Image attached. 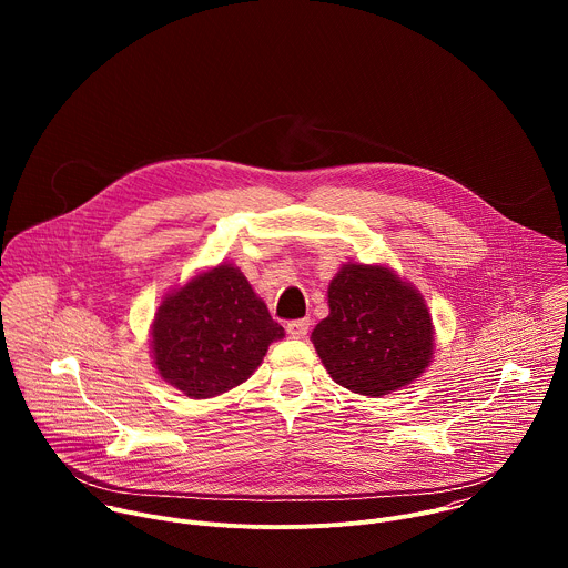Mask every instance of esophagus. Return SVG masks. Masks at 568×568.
Returning <instances> with one entry per match:
<instances>
[{
	"mask_svg": "<svg viewBox=\"0 0 568 568\" xmlns=\"http://www.w3.org/2000/svg\"><path fill=\"white\" fill-rule=\"evenodd\" d=\"M310 318H294L287 323V335L294 339H303L310 333Z\"/></svg>",
	"mask_w": 568,
	"mask_h": 568,
	"instance_id": "1",
	"label": "esophagus"
}]
</instances>
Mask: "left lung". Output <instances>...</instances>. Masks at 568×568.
<instances>
[{
  "mask_svg": "<svg viewBox=\"0 0 568 568\" xmlns=\"http://www.w3.org/2000/svg\"><path fill=\"white\" fill-rule=\"evenodd\" d=\"M328 305L312 344L344 388L382 397L429 366L434 326L425 298L390 270L344 265L331 281Z\"/></svg>",
  "mask_w": 568,
  "mask_h": 568,
  "instance_id": "8db88e82",
  "label": "left lung"
}]
</instances>
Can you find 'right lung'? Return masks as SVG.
<instances>
[{
	"instance_id": "1",
	"label": "right lung",
	"mask_w": 568,
	"mask_h": 568,
	"mask_svg": "<svg viewBox=\"0 0 568 568\" xmlns=\"http://www.w3.org/2000/svg\"><path fill=\"white\" fill-rule=\"evenodd\" d=\"M283 335L242 272L217 265L161 301L152 355L169 384L204 399L250 379Z\"/></svg>"
}]
</instances>
